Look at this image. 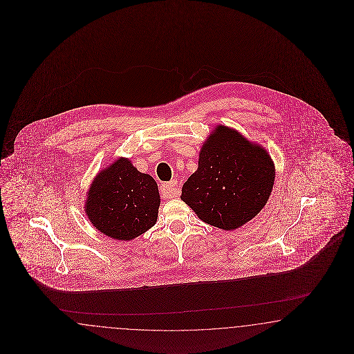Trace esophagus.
Wrapping results in <instances>:
<instances>
[{"mask_svg":"<svg viewBox=\"0 0 354 354\" xmlns=\"http://www.w3.org/2000/svg\"><path fill=\"white\" fill-rule=\"evenodd\" d=\"M161 193L170 198V197H175L178 193H179V188H178V182L176 180H172V182L163 183L161 185Z\"/></svg>","mask_w":354,"mask_h":354,"instance_id":"obj_1","label":"esophagus"}]
</instances>
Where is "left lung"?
Masks as SVG:
<instances>
[{
  "mask_svg": "<svg viewBox=\"0 0 354 354\" xmlns=\"http://www.w3.org/2000/svg\"><path fill=\"white\" fill-rule=\"evenodd\" d=\"M274 180L266 149L219 124L203 144L197 171L184 183L180 198L205 223L232 231L263 209Z\"/></svg>",
  "mask_w": 354,
  "mask_h": 354,
  "instance_id": "8db88e82",
  "label": "left lung"
}]
</instances>
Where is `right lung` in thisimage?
<instances>
[{
	"label": "right lung",
	"instance_id": "1",
	"mask_svg": "<svg viewBox=\"0 0 354 354\" xmlns=\"http://www.w3.org/2000/svg\"><path fill=\"white\" fill-rule=\"evenodd\" d=\"M160 204L156 180L120 157L93 179L84 209L100 232L129 241L156 225Z\"/></svg>",
	"mask_w": 354,
	"mask_h": 354
}]
</instances>
